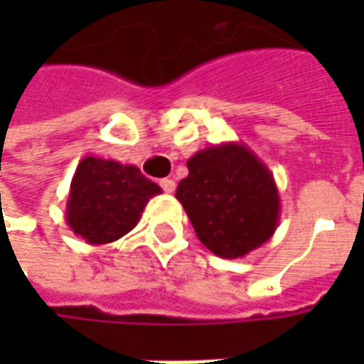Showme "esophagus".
I'll return each instance as SVG.
<instances>
[{
    "label": "esophagus",
    "mask_w": 364,
    "mask_h": 364,
    "mask_svg": "<svg viewBox=\"0 0 364 364\" xmlns=\"http://www.w3.org/2000/svg\"><path fill=\"white\" fill-rule=\"evenodd\" d=\"M160 186L164 188V192L172 194V192L176 190V182L172 180V178H164V180H160Z\"/></svg>",
    "instance_id": "1"
}]
</instances>
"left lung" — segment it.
Listing matches in <instances>:
<instances>
[{
  "label": "left lung",
  "mask_w": 364,
  "mask_h": 364,
  "mask_svg": "<svg viewBox=\"0 0 364 364\" xmlns=\"http://www.w3.org/2000/svg\"><path fill=\"white\" fill-rule=\"evenodd\" d=\"M176 198L200 243L225 259L245 257L279 225V192L269 168L241 144L204 147L188 161Z\"/></svg>",
  "instance_id": "obj_1"
}]
</instances>
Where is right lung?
<instances>
[{"label": "right lung", "mask_w": 364, "mask_h": 364, "mask_svg": "<svg viewBox=\"0 0 364 364\" xmlns=\"http://www.w3.org/2000/svg\"><path fill=\"white\" fill-rule=\"evenodd\" d=\"M161 188L132 164L87 156L78 161L66 200V225L89 245L121 239Z\"/></svg>", "instance_id": "obj_1"}]
</instances>
